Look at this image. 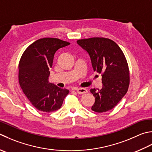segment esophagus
<instances>
[{"label": "esophagus", "mask_w": 152, "mask_h": 152, "mask_svg": "<svg viewBox=\"0 0 152 152\" xmlns=\"http://www.w3.org/2000/svg\"><path fill=\"white\" fill-rule=\"evenodd\" d=\"M76 92L79 94H83L85 93H87L88 90L86 88H78L76 90Z\"/></svg>", "instance_id": "34e87169"}]
</instances>
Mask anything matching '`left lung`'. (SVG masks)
Masks as SVG:
<instances>
[{
    "label": "left lung",
    "instance_id": "8db88e82",
    "mask_svg": "<svg viewBox=\"0 0 152 152\" xmlns=\"http://www.w3.org/2000/svg\"><path fill=\"white\" fill-rule=\"evenodd\" d=\"M77 43L90 56L94 70L102 74V90H90L95 97L91 110L108 111L117 105L129 88V70L125 56L118 45L109 39H84Z\"/></svg>",
    "mask_w": 152,
    "mask_h": 152
}]
</instances>
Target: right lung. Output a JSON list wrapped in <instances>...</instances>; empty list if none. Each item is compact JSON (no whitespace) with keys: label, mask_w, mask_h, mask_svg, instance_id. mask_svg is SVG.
I'll return each mask as SVG.
<instances>
[{"label":"right lung","mask_w":152,"mask_h":152,"mask_svg":"<svg viewBox=\"0 0 152 152\" xmlns=\"http://www.w3.org/2000/svg\"><path fill=\"white\" fill-rule=\"evenodd\" d=\"M70 43L56 38H43L30 45L19 63V83L25 96L37 109L50 113L61 107L69 90L49 82L56 51Z\"/></svg>","instance_id":"add662e5"}]
</instances>
